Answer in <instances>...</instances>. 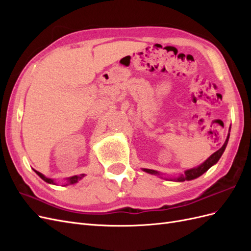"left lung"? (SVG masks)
<instances>
[{"label": "left lung", "instance_id": "8db88e82", "mask_svg": "<svg viewBox=\"0 0 251 251\" xmlns=\"http://www.w3.org/2000/svg\"><path fill=\"white\" fill-rule=\"evenodd\" d=\"M228 138H229V135L227 136V139H226L225 143L223 144V147H222L221 149H220V150H218V151H216V153L212 154L204 163H202L201 165H199L198 168H195V169L186 171V172L184 173V175H181L180 177L175 178L174 180H175V181H180V182H182V181H185V180H193V179H196V178L200 177L202 174H204L205 172L208 171L209 168H211L212 165L216 164V163L219 161V159L221 158V156H222V154H223V151H225V148H226V146H227V142H228ZM144 172L150 173V174H158V172H156V171L148 170V169H144ZM158 175H159V174H158ZM172 180H173V179H172Z\"/></svg>", "mask_w": 251, "mask_h": 251}]
</instances>
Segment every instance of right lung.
<instances>
[{
    "instance_id": "1",
    "label": "right lung",
    "mask_w": 251,
    "mask_h": 251,
    "mask_svg": "<svg viewBox=\"0 0 251 251\" xmlns=\"http://www.w3.org/2000/svg\"><path fill=\"white\" fill-rule=\"evenodd\" d=\"M35 173L39 175V176L44 180V181H46L47 183H50V184H55L54 183V181H53L52 179H50V178H47V177H45L43 174H41L40 172H37V171H35ZM83 176H85V175L83 174H81V175H79V176H73V177H70V178H68V184H74V183H76V182L78 181V180H80Z\"/></svg>"
}]
</instances>
